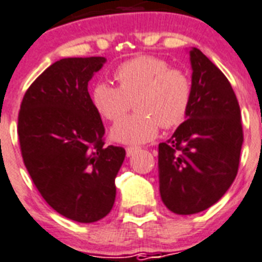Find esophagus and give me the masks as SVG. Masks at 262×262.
I'll use <instances>...</instances> for the list:
<instances>
[{"mask_svg": "<svg viewBox=\"0 0 262 262\" xmlns=\"http://www.w3.org/2000/svg\"><path fill=\"white\" fill-rule=\"evenodd\" d=\"M140 147H136V145H130V147H126V155L127 156H132L133 154L139 151Z\"/></svg>", "mask_w": 262, "mask_h": 262, "instance_id": "esophagus-1", "label": "esophagus"}]
</instances>
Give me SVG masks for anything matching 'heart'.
<instances>
[{"instance_id":"heart-1","label":"heart","mask_w":262,"mask_h":262,"mask_svg":"<svg viewBox=\"0 0 262 262\" xmlns=\"http://www.w3.org/2000/svg\"><path fill=\"white\" fill-rule=\"evenodd\" d=\"M118 87L98 83L92 91L95 110L103 118L117 122L135 102L133 117L122 119L111 137L125 144L145 143L155 139L159 127L178 126L186 118L193 96L190 76L163 58L140 55L121 63L114 72Z\"/></svg>"}]
</instances>
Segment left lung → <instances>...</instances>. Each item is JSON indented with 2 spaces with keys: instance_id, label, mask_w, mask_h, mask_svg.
Wrapping results in <instances>:
<instances>
[{
  "instance_id": "obj_1",
  "label": "left lung",
  "mask_w": 262,
  "mask_h": 262,
  "mask_svg": "<svg viewBox=\"0 0 262 262\" xmlns=\"http://www.w3.org/2000/svg\"><path fill=\"white\" fill-rule=\"evenodd\" d=\"M193 96L186 121L159 144L160 195L178 215L217 203L234 182L244 143L241 108L223 72L190 50Z\"/></svg>"
}]
</instances>
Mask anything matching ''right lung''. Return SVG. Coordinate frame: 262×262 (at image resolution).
Segmentation results:
<instances>
[{
  "mask_svg": "<svg viewBox=\"0 0 262 262\" xmlns=\"http://www.w3.org/2000/svg\"><path fill=\"white\" fill-rule=\"evenodd\" d=\"M104 57L62 58L24 94L17 135L23 162L45 201L59 215L94 223L115 201L122 147L104 145V126L88 92Z\"/></svg>",
  "mask_w": 262,
  "mask_h": 262,
  "instance_id": "obj_1",
  "label": "right lung"
}]
</instances>
